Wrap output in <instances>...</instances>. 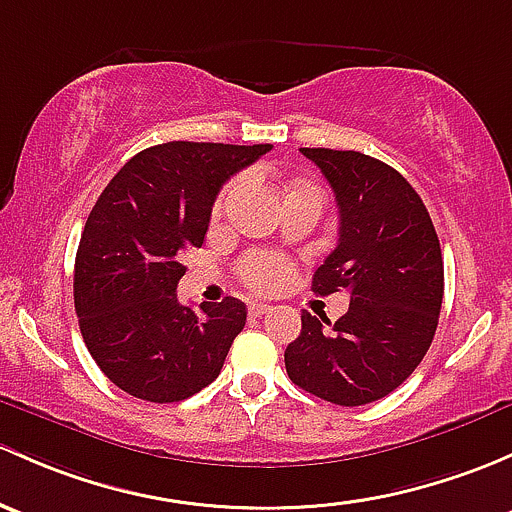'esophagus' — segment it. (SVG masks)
I'll use <instances>...</instances> for the list:
<instances>
[{
  "label": "esophagus",
  "mask_w": 512,
  "mask_h": 512,
  "mask_svg": "<svg viewBox=\"0 0 512 512\" xmlns=\"http://www.w3.org/2000/svg\"><path fill=\"white\" fill-rule=\"evenodd\" d=\"M247 311H250V316H265L267 311H272V306L265 304V301H250Z\"/></svg>",
  "instance_id": "esophagus-1"
}]
</instances>
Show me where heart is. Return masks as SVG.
<instances>
[{"mask_svg": "<svg viewBox=\"0 0 512 512\" xmlns=\"http://www.w3.org/2000/svg\"><path fill=\"white\" fill-rule=\"evenodd\" d=\"M230 188L233 186H225L223 191H220L218 201H215V211H220V206H223L225 198H228ZM240 274L242 279H245L247 287L257 289V292H277V289H282L284 284L289 282V277H292V262L282 255H274V252H250V255L242 260Z\"/></svg>", "mask_w": 512, "mask_h": 512, "instance_id": "1", "label": "heart"}]
</instances>
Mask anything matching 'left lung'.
Returning <instances> with one entry per match:
<instances>
[{
  "label": "left lung",
  "instance_id": "left-lung-1",
  "mask_svg": "<svg viewBox=\"0 0 512 512\" xmlns=\"http://www.w3.org/2000/svg\"><path fill=\"white\" fill-rule=\"evenodd\" d=\"M333 188L338 245L314 272L316 294L346 289L348 311L331 324L301 314L284 351L294 385L343 407L390 395L432 346L444 299V260L427 206L410 181L360 152L301 149Z\"/></svg>",
  "mask_w": 512,
  "mask_h": 512
}]
</instances>
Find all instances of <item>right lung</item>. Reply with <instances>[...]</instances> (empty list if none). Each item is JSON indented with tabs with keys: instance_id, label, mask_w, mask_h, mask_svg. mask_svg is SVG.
Here are the masks:
<instances>
[{
	"instance_id": "obj_1",
	"label": "right lung",
	"mask_w": 512,
	"mask_h": 512,
	"mask_svg": "<svg viewBox=\"0 0 512 512\" xmlns=\"http://www.w3.org/2000/svg\"><path fill=\"white\" fill-rule=\"evenodd\" d=\"M270 144L166 142L132 157L100 193L75 255L80 333L102 373L147 402H179L220 375L247 309L181 304V255L201 247L218 191Z\"/></svg>"
}]
</instances>
